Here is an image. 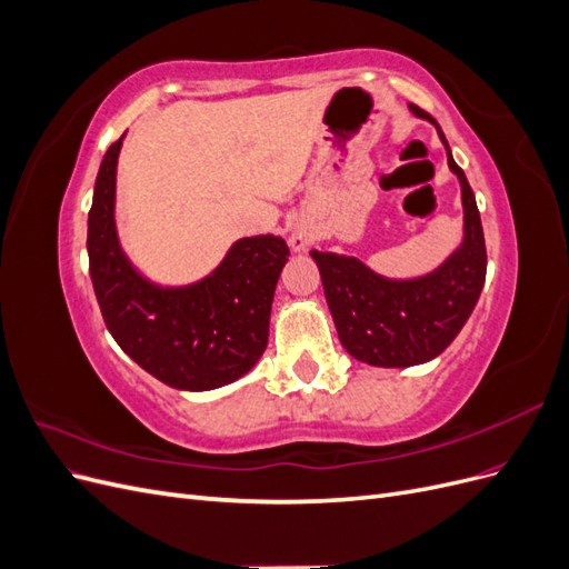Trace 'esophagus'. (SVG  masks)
Masks as SVG:
<instances>
[{
    "instance_id": "obj_1",
    "label": "esophagus",
    "mask_w": 569,
    "mask_h": 569,
    "mask_svg": "<svg viewBox=\"0 0 569 569\" xmlns=\"http://www.w3.org/2000/svg\"><path fill=\"white\" fill-rule=\"evenodd\" d=\"M289 244H291V249L306 251L308 247H311V237H308V232H303V230H295L289 237Z\"/></svg>"
}]
</instances>
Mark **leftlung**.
Here are the masks:
<instances>
[{"mask_svg":"<svg viewBox=\"0 0 569 569\" xmlns=\"http://www.w3.org/2000/svg\"><path fill=\"white\" fill-rule=\"evenodd\" d=\"M408 109L437 128L460 182V247L437 270L410 280L385 278L356 256L311 251L341 347L377 368H410L437 358L468 322L487 278L485 232L472 187L437 120L416 104Z\"/></svg>","mask_w":569,"mask_h":569,"instance_id":"1","label":"left lung"}]
</instances>
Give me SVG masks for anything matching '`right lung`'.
<instances>
[{
  "label": "right lung",
  "mask_w": 569,
  "mask_h": 569,
  "mask_svg": "<svg viewBox=\"0 0 569 569\" xmlns=\"http://www.w3.org/2000/svg\"><path fill=\"white\" fill-rule=\"evenodd\" d=\"M126 132L101 159L88 216L92 287L111 337L163 385L209 391L244 377L268 347L282 237H242L189 284H159L134 268L116 228V168Z\"/></svg>",
  "instance_id": "add662e5"
}]
</instances>
